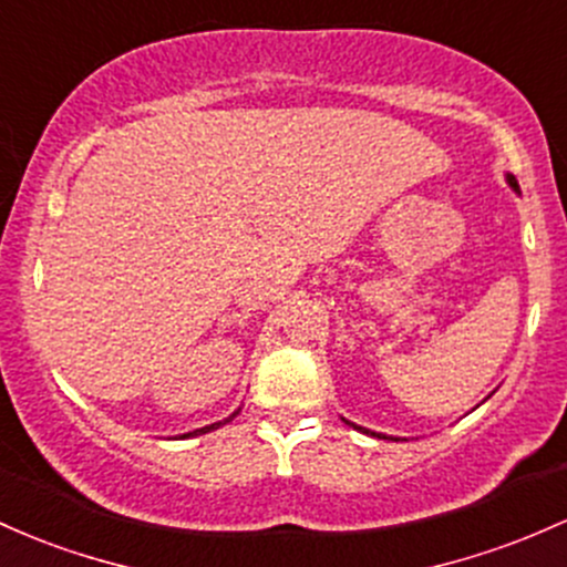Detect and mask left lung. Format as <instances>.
<instances>
[{"label":"left lung","mask_w":567,"mask_h":567,"mask_svg":"<svg viewBox=\"0 0 567 567\" xmlns=\"http://www.w3.org/2000/svg\"><path fill=\"white\" fill-rule=\"evenodd\" d=\"M508 183H512V188L519 190V185H516V179H514V177H508ZM347 425H352V422H347ZM352 427H358V425H352ZM358 431H363V427H358ZM365 433H369V431H365ZM393 441H395V439H393Z\"/></svg>","instance_id":"obj_1"}]
</instances>
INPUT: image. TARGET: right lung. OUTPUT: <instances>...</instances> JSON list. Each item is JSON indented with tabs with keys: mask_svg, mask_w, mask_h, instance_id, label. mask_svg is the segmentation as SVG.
<instances>
[{
	"mask_svg": "<svg viewBox=\"0 0 567 567\" xmlns=\"http://www.w3.org/2000/svg\"><path fill=\"white\" fill-rule=\"evenodd\" d=\"M236 416V412L228 416V420H223V422H213V425H207V427H198V431H193V433H185L183 439H188V435H202V433H209V431H215V427H220V425H226V422H231Z\"/></svg>",
	"mask_w": 567,
	"mask_h": 567,
	"instance_id": "obj_1",
	"label": "right lung"
}]
</instances>
